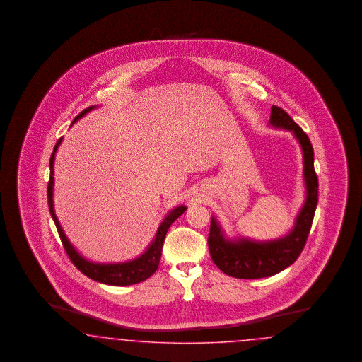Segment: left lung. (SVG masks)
Wrapping results in <instances>:
<instances>
[{
  "label": "left lung",
  "instance_id": "8db88e82",
  "mask_svg": "<svg viewBox=\"0 0 362 362\" xmlns=\"http://www.w3.org/2000/svg\"><path fill=\"white\" fill-rule=\"evenodd\" d=\"M269 126L293 134L303 153L305 200L291 230L272 240H253L244 236L227 238L215 216L211 218L209 248L220 271L236 279H263L279 274L295 263L307 241L318 200L317 176L313 167V147L307 134L284 110L272 106Z\"/></svg>",
  "mask_w": 362,
  "mask_h": 362
}]
</instances>
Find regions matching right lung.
Masks as SVG:
<instances>
[{
  "instance_id": "1",
  "label": "right lung",
  "mask_w": 362,
  "mask_h": 362,
  "mask_svg": "<svg viewBox=\"0 0 362 362\" xmlns=\"http://www.w3.org/2000/svg\"><path fill=\"white\" fill-rule=\"evenodd\" d=\"M99 106L94 105L90 106L86 110H83L77 118L73 121L71 126L76 122L82 119L88 112L93 110L98 109ZM61 138L57 144H55L54 150L50 158V180L47 185V203H49V209H50V215L54 220L55 227L58 230V235L62 240L64 248L66 253L69 255L70 260L77 267L78 269L83 274H86L91 280L98 281L102 284L114 285V286H126V285L138 284L141 281L147 280L150 276L155 274V271L158 269V265L160 262V256H162V248H163V241H165V233L170 228V226L182 214H185L186 206L180 204L176 206L171 209L165 216V219L162 220L160 226L158 227V230L153 236V241L148 244V247L143 251L139 256H136L135 259L127 260V262H118V263H97V262H91L86 259L85 256H82L78 252L76 247L70 243L65 235V232L62 230L59 220L57 218L54 212V160L55 153L59 147V144L62 143Z\"/></svg>"
}]
</instances>
